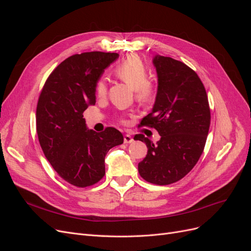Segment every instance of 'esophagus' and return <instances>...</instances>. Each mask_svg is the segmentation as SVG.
Here are the masks:
<instances>
[{"label": "esophagus", "mask_w": 251, "mask_h": 251, "mask_svg": "<svg viewBox=\"0 0 251 251\" xmlns=\"http://www.w3.org/2000/svg\"><path fill=\"white\" fill-rule=\"evenodd\" d=\"M133 137L131 136V135H129V134H126V135H124V142L125 143H131V142H133Z\"/></svg>", "instance_id": "esophagus-1"}]
</instances>
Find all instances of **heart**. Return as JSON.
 Listing matches in <instances>:
<instances>
[{
    "label": "heart",
    "instance_id": "1",
    "mask_svg": "<svg viewBox=\"0 0 251 251\" xmlns=\"http://www.w3.org/2000/svg\"><path fill=\"white\" fill-rule=\"evenodd\" d=\"M116 76L135 90V98L141 103L150 102L154 96L153 85L148 80L149 74L146 66L135 56H131L117 66ZM97 96L102 98L107 92L103 79H100L96 85Z\"/></svg>",
    "mask_w": 251,
    "mask_h": 251
}]
</instances>
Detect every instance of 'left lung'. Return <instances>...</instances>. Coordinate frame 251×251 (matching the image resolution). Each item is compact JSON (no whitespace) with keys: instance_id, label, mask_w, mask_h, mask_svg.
I'll use <instances>...</instances> for the list:
<instances>
[{"instance_id":"8db88e82","label":"left lung","mask_w":251,"mask_h":251,"mask_svg":"<svg viewBox=\"0 0 251 251\" xmlns=\"http://www.w3.org/2000/svg\"><path fill=\"white\" fill-rule=\"evenodd\" d=\"M157 91L151 112L140 126L154 128L161 139L153 143L143 134L148 154L138 164L140 176L156 185H168L187 175L203 151L210 124L205 88L191 68L170 57L152 60Z\"/></svg>"}]
</instances>
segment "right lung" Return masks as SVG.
<instances>
[{
  "label": "right lung",
  "instance_id": "obj_1",
  "mask_svg": "<svg viewBox=\"0 0 251 251\" xmlns=\"http://www.w3.org/2000/svg\"><path fill=\"white\" fill-rule=\"evenodd\" d=\"M117 52L88 51L64 60L50 73L36 107V132L51 167L65 181L87 187L104 176V156L123 143L120 131L87 129L83 112L96 103V85Z\"/></svg>",
  "mask_w": 251,
  "mask_h": 251
}]
</instances>
